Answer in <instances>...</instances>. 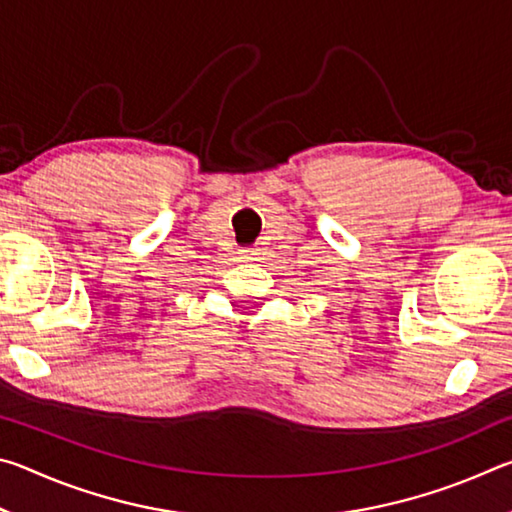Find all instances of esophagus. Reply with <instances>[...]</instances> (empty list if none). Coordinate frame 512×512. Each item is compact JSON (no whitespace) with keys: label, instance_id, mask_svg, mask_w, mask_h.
Listing matches in <instances>:
<instances>
[{"label":"esophagus","instance_id":"1","mask_svg":"<svg viewBox=\"0 0 512 512\" xmlns=\"http://www.w3.org/2000/svg\"><path fill=\"white\" fill-rule=\"evenodd\" d=\"M255 255H259L255 248H244V250H241V259H255Z\"/></svg>","mask_w":512,"mask_h":512}]
</instances>
